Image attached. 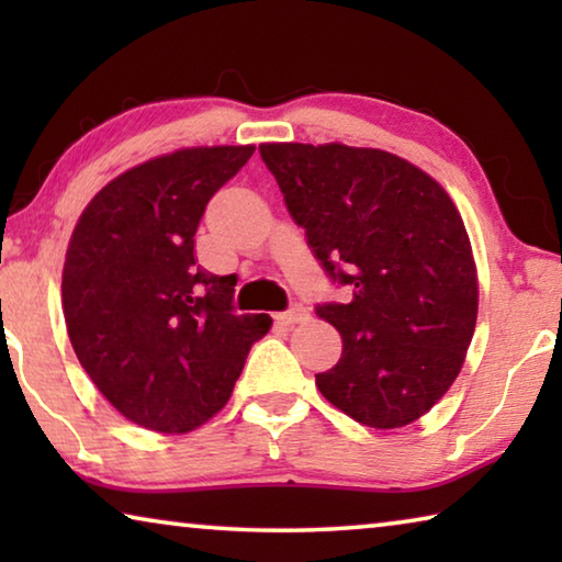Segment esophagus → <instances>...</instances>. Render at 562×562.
<instances>
[{
    "label": "esophagus",
    "mask_w": 562,
    "mask_h": 562,
    "mask_svg": "<svg viewBox=\"0 0 562 562\" xmlns=\"http://www.w3.org/2000/svg\"><path fill=\"white\" fill-rule=\"evenodd\" d=\"M307 315H310V312H307V307H304V304H292L288 312H280L278 322L282 327H292V325H297V322L307 319Z\"/></svg>",
    "instance_id": "esophagus-1"
}]
</instances>
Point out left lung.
Returning a JSON list of instances; mask_svg holds the SVG:
<instances>
[{"label":"left lung","instance_id":"1","mask_svg":"<svg viewBox=\"0 0 562 562\" xmlns=\"http://www.w3.org/2000/svg\"><path fill=\"white\" fill-rule=\"evenodd\" d=\"M292 221L349 302L317 304L341 357L322 396L372 429L416 422L449 392L479 315L471 240L449 193L379 148L262 144Z\"/></svg>","mask_w":562,"mask_h":562}]
</instances>
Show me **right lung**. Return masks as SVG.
Wrapping results in <instances>:
<instances>
[{
	"instance_id": "1",
	"label": "right lung",
	"mask_w": 562,
	"mask_h": 562,
	"mask_svg": "<svg viewBox=\"0 0 562 562\" xmlns=\"http://www.w3.org/2000/svg\"><path fill=\"white\" fill-rule=\"evenodd\" d=\"M255 146L183 148L113 178L81 213L61 302L71 347L128 422L186 434L221 412L270 315H235V274L195 260L211 198Z\"/></svg>"
}]
</instances>
